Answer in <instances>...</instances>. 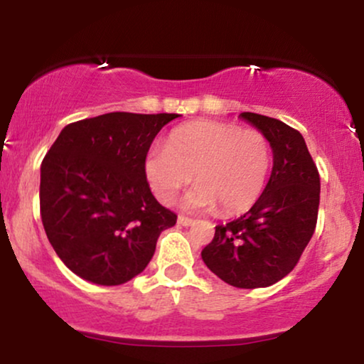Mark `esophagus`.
Wrapping results in <instances>:
<instances>
[{
	"label": "esophagus",
	"instance_id": "1",
	"mask_svg": "<svg viewBox=\"0 0 364 364\" xmlns=\"http://www.w3.org/2000/svg\"><path fill=\"white\" fill-rule=\"evenodd\" d=\"M193 223H195V220L190 219V217H185V215H179V217H178V224L186 225V228H188V225L193 224Z\"/></svg>",
	"mask_w": 364,
	"mask_h": 364
}]
</instances>
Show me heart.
<instances>
[{"label": "heart", "mask_w": 364, "mask_h": 364, "mask_svg": "<svg viewBox=\"0 0 364 364\" xmlns=\"http://www.w3.org/2000/svg\"><path fill=\"white\" fill-rule=\"evenodd\" d=\"M272 164L270 141L258 129L224 121H193L171 133L168 147L150 150L145 174L162 203L198 181L183 200L190 210L214 208L224 215L248 210L262 195Z\"/></svg>", "instance_id": "obj_1"}]
</instances>
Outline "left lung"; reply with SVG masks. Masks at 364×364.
Wrapping results in <instances>:
<instances>
[{
	"mask_svg": "<svg viewBox=\"0 0 364 364\" xmlns=\"http://www.w3.org/2000/svg\"><path fill=\"white\" fill-rule=\"evenodd\" d=\"M240 116L269 139L272 174L246 214L215 225L202 258L224 282L255 289L286 277L310 243L318 217L320 174L298 129L255 112Z\"/></svg>",
	"mask_w": 364,
	"mask_h": 364,
	"instance_id": "left-lung-1",
	"label": "left lung"
}]
</instances>
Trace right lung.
<instances>
[{
    "instance_id": "1",
    "label": "right lung",
    "mask_w": 364,
    "mask_h": 364,
    "mask_svg": "<svg viewBox=\"0 0 364 364\" xmlns=\"http://www.w3.org/2000/svg\"><path fill=\"white\" fill-rule=\"evenodd\" d=\"M179 114L107 112L61 129L41 164V219L61 262L85 281L119 286L144 272L178 215L150 191L145 159Z\"/></svg>"
}]
</instances>
